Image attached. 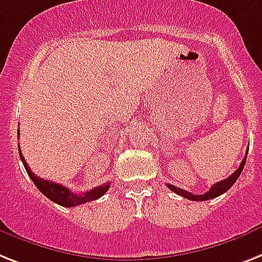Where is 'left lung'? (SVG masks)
<instances>
[{
  "label": "left lung",
  "mask_w": 262,
  "mask_h": 262,
  "mask_svg": "<svg viewBox=\"0 0 262 262\" xmlns=\"http://www.w3.org/2000/svg\"><path fill=\"white\" fill-rule=\"evenodd\" d=\"M246 156H248V150H246L245 157H244V160L241 161V164H239V167H238L237 171H235L234 173H231V175L229 176L227 179L221 180V182L215 183V184H214V186H212L211 188L207 191V192L203 193V195H193L192 192H188V191H186V190L178 188V187L172 186V184H167V186L171 191H173V192L178 193V195H180V196L190 199V201L203 202V201H208V199H214V198L220 196V195H222V193L226 192V191L229 190V188H230V187L233 186L235 182H237V179L239 178V175H241L242 169H244V165H245V163H246Z\"/></svg>",
  "instance_id": "obj_1"
}]
</instances>
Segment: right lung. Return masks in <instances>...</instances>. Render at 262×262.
Wrapping results in <instances>:
<instances>
[{"label":"right lung","mask_w":262,"mask_h":262,"mask_svg":"<svg viewBox=\"0 0 262 262\" xmlns=\"http://www.w3.org/2000/svg\"><path fill=\"white\" fill-rule=\"evenodd\" d=\"M17 136L20 137V130L17 133ZM18 153H20V159L24 164L25 169H27V173L29 175V178L32 179V182L35 183V186L39 188L40 192H42L48 199H51L52 202L57 203V205L63 206V207H75V206L83 205V203H87V202L97 201L102 195H105L106 191L109 190L110 183H105L103 186L95 187L93 190L87 191L84 193H76L70 191L69 188H66L64 186H61L59 183L50 182V180H44L42 178L36 176L33 172L31 171L29 165L27 164L24 156L20 150V145H18Z\"/></svg>","instance_id":"right-lung-1"}]
</instances>
